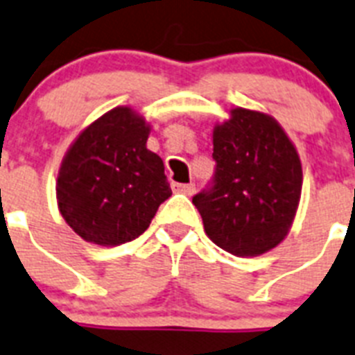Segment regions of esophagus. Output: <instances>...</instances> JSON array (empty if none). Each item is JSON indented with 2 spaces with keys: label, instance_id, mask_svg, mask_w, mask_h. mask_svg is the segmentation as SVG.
I'll return each mask as SVG.
<instances>
[{
  "label": "esophagus",
  "instance_id": "obj_1",
  "mask_svg": "<svg viewBox=\"0 0 355 355\" xmlns=\"http://www.w3.org/2000/svg\"><path fill=\"white\" fill-rule=\"evenodd\" d=\"M173 191L177 193H184V195L191 196L195 193V184L189 182V184H173Z\"/></svg>",
  "mask_w": 355,
  "mask_h": 355
}]
</instances>
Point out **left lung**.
<instances>
[{"instance_id": "obj_1", "label": "left lung", "mask_w": 355, "mask_h": 355, "mask_svg": "<svg viewBox=\"0 0 355 355\" xmlns=\"http://www.w3.org/2000/svg\"><path fill=\"white\" fill-rule=\"evenodd\" d=\"M213 186L193 196L205 234L234 256H260L282 243L302 196V160L278 121L234 108L213 130Z\"/></svg>"}]
</instances>
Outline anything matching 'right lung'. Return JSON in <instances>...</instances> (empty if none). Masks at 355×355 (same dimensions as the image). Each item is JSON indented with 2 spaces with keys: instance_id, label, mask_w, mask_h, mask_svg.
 I'll list each match as a JSON object with an SVG mask.
<instances>
[{
  "instance_id": "1",
  "label": "right lung",
  "mask_w": 355,
  "mask_h": 355,
  "mask_svg": "<svg viewBox=\"0 0 355 355\" xmlns=\"http://www.w3.org/2000/svg\"><path fill=\"white\" fill-rule=\"evenodd\" d=\"M150 124L130 106H117L71 142L58 175V205L83 240L113 247L150 227L171 196L159 155L146 148Z\"/></svg>"
}]
</instances>
